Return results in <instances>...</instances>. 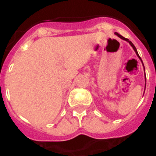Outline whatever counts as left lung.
Here are the masks:
<instances>
[{
    "label": "left lung",
    "mask_w": 156,
    "mask_h": 156,
    "mask_svg": "<svg viewBox=\"0 0 156 156\" xmlns=\"http://www.w3.org/2000/svg\"><path fill=\"white\" fill-rule=\"evenodd\" d=\"M115 35H116V36H118V37H120V38H121V39H122V40H124V41H127V42L129 43V44L131 45V47H132V48H133V50H134L135 53L137 54V57H138L140 59V61L142 62V60H141V58H140V56H139L138 53H137V49H136V48H135V46H134V45L133 44V43H132L131 41H129V40H128V39H126V38H125V37H122V36H121L120 34H118V33H115ZM142 64H143V62H142ZM143 66H144V65H143ZM144 74H145V72H144ZM145 85H146V84H145Z\"/></svg>",
    "instance_id": "1"
}]
</instances>
